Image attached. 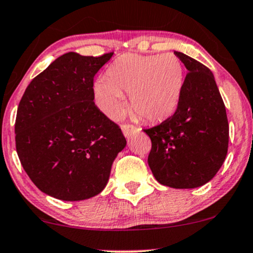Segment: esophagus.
I'll use <instances>...</instances> for the list:
<instances>
[{
  "label": "esophagus",
  "instance_id": "34e87169",
  "mask_svg": "<svg viewBox=\"0 0 253 253\" xmlns=\"http://www.w3.org/2000/svg\"><path fill=\"white\" fill-rule=\"evenodd\" d=\"M121 129H123L124 135L126 136V138H129V136L132 134H134V133L139 132V129L136 128V127L132 126V125H123V126H121Z\"/></svg>",
  "mask_w": 253,
  "mask_h": 253
}]
</instances>
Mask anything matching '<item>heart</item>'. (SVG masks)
<instances>
[{
	"label": "heart",
	"instance_id": "1",
	"mask_svg": "<svg viewBox=\"0 0 253 253\" xmlns=\"http://www.w3.org/2000/svg\"><path fill=\"white\" fill-rule=\"evenodd\" d=\"M182 86L184 67L174 54H124L108 67L105 78L94 82L93 94L100 111L118 120L127 109L124 93H129L132 111L154 123L175 111Z\"/></svg>",
	"mask_w": 253,
	"mask_h": 253
}]
</instances>
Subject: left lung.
<instances>
[{"label": "left lung", "mask_w": 253, "mask_h": 253, "mask_svg": "<svg viewBox=\"0 0 253 253\" xmlns=\"http://www.w3.org/2000/svg\"><path fill=\"white\" fill-rule=\"evenodd\" d=\"M174 54L188 74L175 113L144 130L152 140L148 165L161 185L196 188L211 180L223 165L229 123L213 73L184 53Z\"/></svg>", "instance_id": "obj_1"}]
</instances>
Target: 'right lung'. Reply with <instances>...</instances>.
<instances>
[{
    "instance_id": "right-lung-1",
    "label": "right lung",
    "mask_w": 253,
    "mask_h": 253,
    "mask_svg": "<svg viewBox=\"0 0 253 253\" xmlns=\"http://www.w3.org/2000/svg\"><path fill=\"white\" fill-rule=\"evenodd\" d=\"M113 53L63 54L27 87L15 123L16 151L40 191L65 202L89 199L107 185L126 147L117 124L94 103L93 80Z\"/></svg>"
}]
</instances>
